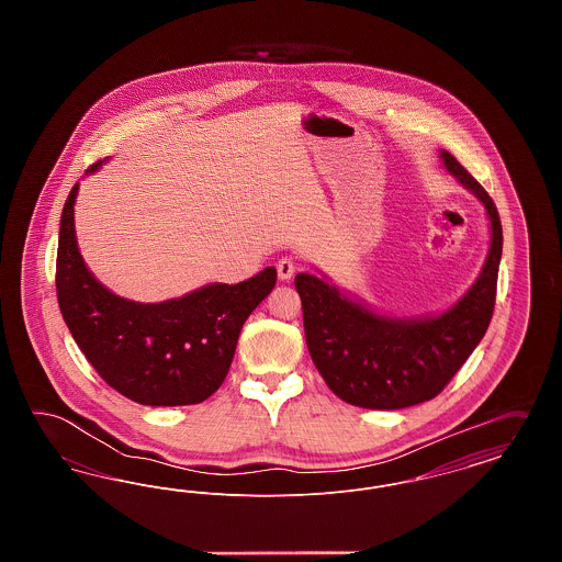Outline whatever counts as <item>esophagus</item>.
<instances>
[{"mask_svg": "<svg viewBox=\"0 0 562 562\" xmlns=\"http://www.w3.org/2000/svg\"><path fill=\"white\" fill-rule=\"evenodd\" d=\"M276 269H278L280 280H291L294 273V261L291 257H282V259H278Z\"/></svg>", "mask_w": 562, "mask_h": 562, "instance_id": "esophagus-1", "label": "esophagus"}]
</instances>
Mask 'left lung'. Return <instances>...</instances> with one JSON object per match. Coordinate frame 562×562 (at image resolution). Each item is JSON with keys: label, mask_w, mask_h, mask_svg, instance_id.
Here are the masks:
<instances>
[{"label": "left lung", "mask_w": 562, "mask_h": 562, "mask_svg": "<svg viewBox=\"0 0 562 562\" xmlns=\"http://www.w3.org/2000/svg\"><path fill=\"white\" fill-rule=\"evenodd\" d=\"M440 158L481 200L491 221V248L481 276L451 310L429 318H390L318 276L294 278L310 356L326 385L353 406L394 411L436 398L481 344L493 318L504 244L499 213L449 151H440Z\"/></svg>", "instance_id": "1"}]
</instances>
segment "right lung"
Masks as SVG:
<instances>
[{
	"mask_svg": "<svg viewBox=\"0 0 562 562\" xmlns=\"http://www.w3.org/2000/svg\"><path fill=\"white\" fill-rule=\"evenodd\" d=\"M78 188L60 214L56 252L58 307L76 344L105 383L131 401L147 406L206 401L227 376L244 322L276 286V268L240 284L214 282L161 303L117 296L81 259L74 225Z\"/></svg>",
	"mask_w": 562,
	"mask_h": 562,
	"instance_id": "right-lung-1",
	"label": "right lung"
}]
</instances>
